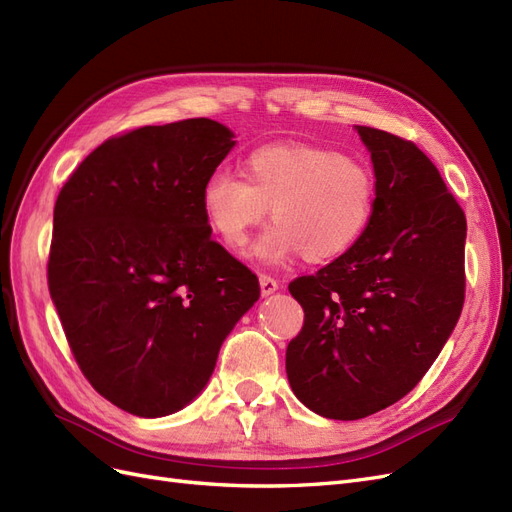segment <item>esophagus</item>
I'll return each instance as SVG.
<instances>
[{"mask_svg":"<svg viewBox=\"0 0 512 512\" xmlns=\"http://www.w3.org/2000/svg\"><path fill=\"white\" fill-rule=\"evenodd\" d=\"M277 288H280V282H277L275 277L265 275V273L260 275V292H262V297H269V294H273Z\"/></svg>","mask_w":512,"mask_h":512,"instance_id":"esophagus-1","label":"esophagus"}]
</instances>
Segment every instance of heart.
Segmentation results:
<instances>
[{
    "instance_id": "heart-1",
    "label": "heart",
    "mask_w": 512,
    "mask_h": 512,
    "mask_svg": "<svg viewBox=\"0 0 512 512\" xmlns=\"http://www.w3.org/2000/svg\"><path fill=\"white\" fill-rule=\"evenodd\" d=\"M245 179L218 170L207 177L200 205L209 228L241 250L273 207L275 224L256 256L282 265L294 254L309 262L337 258L363 237L376 211V175L363 160L309 143H271L243 162Z\"/></svg>"
}]
</instances>
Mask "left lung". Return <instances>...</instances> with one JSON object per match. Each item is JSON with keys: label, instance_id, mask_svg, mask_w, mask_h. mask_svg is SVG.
Returning a JSON list of instances; mask_svg holds the SVG:
<instances>
[{"label": "left lung", "instance_id": "8db88e82", "mask_svg": "<svg viewBox=\"0 0 512 512\" xmlns=\"http://www.w3.org/2000/svg\"><path fill=\"white\" fill-rule=\"evenodd\" d=\"M371 153L376 211L363 237L288 290L305 312L286 350L294 395L356 421L408 395L438 359L466 299V215L412 141L356 126Z\"/></svg>", "mask_w": 512, "mask_h": 512}]
</instances>
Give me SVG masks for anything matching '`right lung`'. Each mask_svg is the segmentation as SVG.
<instances>
[{
	"instance_id": "1",
	"label": "right lung",
	"mask_w": 512,
	"mask_h": 512,
	"mask_svg": "<svg viewBox=\"0 0 512 512\" xmlns=\"http://www.w3.org/2000/svg\"><path fill=\"white\" fill-rule=\"evenodd\" d=\"M232 145L207 117L128 130L91 151L57 196L51 299L83 376L130 414L188 406L260 297L256 273L209 237L200 205Z\"/></svg>"
}]
</instances>
